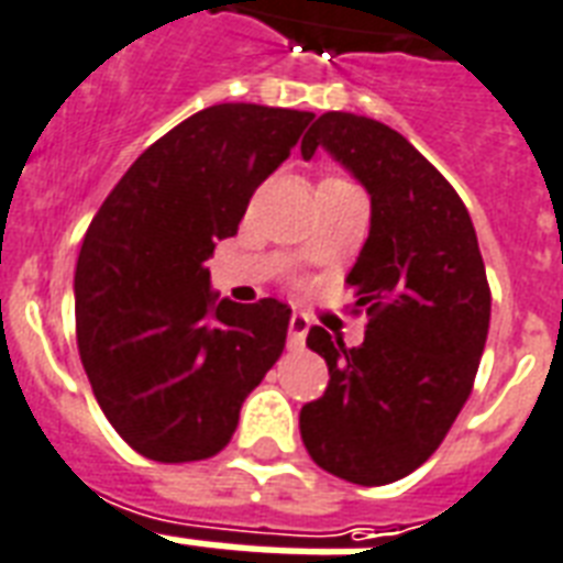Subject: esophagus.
<instances>
[{"label":"esophagus","instance_id":"esophagus-1","mask_svg":"<svg viewBox=\"0 0 563 563\" xmlns=\"http://www.w3.org/2000/svg\"><path fill=\"white\" fill-rule=\"evenodd\" d=\"M307 330H310V321L307 316H291L289 319V345L291 349H303V339H307Z\"/></svg>","mask_w":563,"mask_h":563}]
</instances>
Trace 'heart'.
I'll return each instance as SVG.
<instances>
[{"instance_id":"heart-1","label":"heart","mask_w":563,"mask_h":563,"mask_svg":"<svg viewBox=\"0 0 563 563\" xmlns=\"http://www.w3.org/2000/svg\"><path fill=\"white\" fill-rule=\"evenodd\" d=\"M324 183H336V177H330V179H324Z\"/></svg>"}]
</instances>
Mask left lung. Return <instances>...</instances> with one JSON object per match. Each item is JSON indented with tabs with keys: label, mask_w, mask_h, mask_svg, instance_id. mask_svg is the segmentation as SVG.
Listing matches in <instances>:
<instances>
[{
	"label": "left lung",
	"mask_w": 563,
	"mask_h": 563,
	"mask_svg": "<svg viewBox=\"0 0 563 563\" xmlns=\"http://www.w3.org/2000/svg\"><path fill=\"white\" fill-rule=\"evenodd\" d=\"M324 147L372 197V227L345 277L366 339L345 349L324 328V396L300 410L321 470L363 487L405 478L443 443L475 384L490 328V286L466 206L419 150L380 120L328 111L300 141Z\"/></svg>",
	"instance_id": "1"
}]
</instances>
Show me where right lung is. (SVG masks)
Instances as JSON below:
<instances>
[{
  "label": "right lung",
  "mask_w": 563,
  "mask_h": 563,
  "mask_svg": "<svg viewBox=\"0 0 563 563\" xmlns=\"http://www.w3.org/2000/svg\"><path fill=\"white\" fill-rule=\"evenodd\" d=\"M312 118L209 106L150 144L93 214L73 277L79 357L111 428L150 461L221 452L280 360L289 307L218 300L203 263Z\"/></svg>",
  "instance_id": "obj_1"
}]
</instances>
